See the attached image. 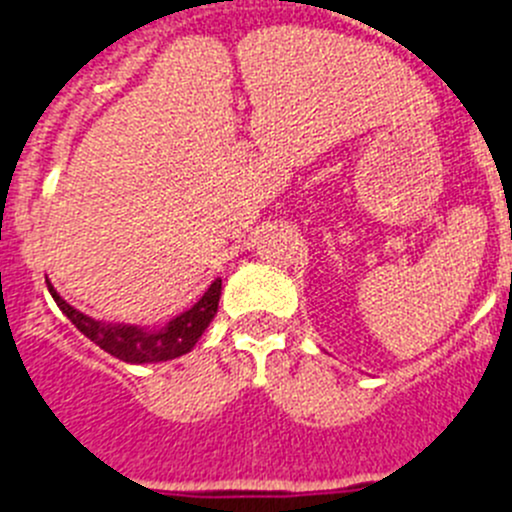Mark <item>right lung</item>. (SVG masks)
<instances>
[{"label":"right lung","instance_id":"1","mask_svg":"<svg viewBox=\"0 0 512 512\" xmlns=\"http://www.w3.org/2000/svg\"><path fill=\"white\" fill-rule=\"evenodd\" d=\"M47 290H50V295L55 298L57 308L68 315L70 323H73L85 338H90L95 346L103 348L105 353L121 358L126 364H159V361H171V358L184 356V353H189L191 348L197 346L202 333L207 331V326L212 323L214 315H217L219 295H222V280H214L207 288V293H204L197 303L191 305L189 310H184V313L176 315V318H171V321L161 328H141L123 326V323L95 321L90 315L73 308L68 300H62L60 293L52 288V283H47Z\"/></svg>","mask_w":512,"mask_h":512}]
</instances>
